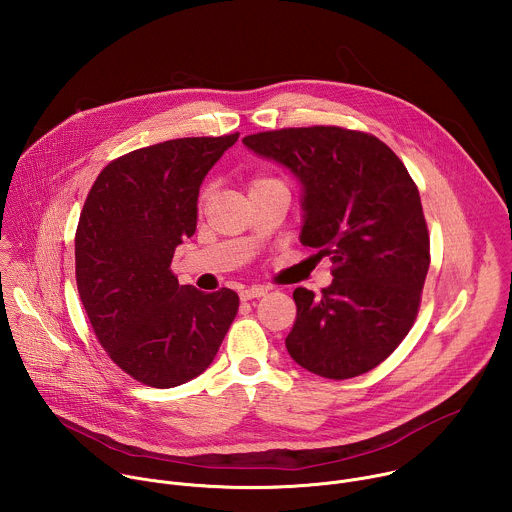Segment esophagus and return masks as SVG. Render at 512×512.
<instances>
[{
	"instance_id": "1",
	"label": "esophagus",
	"mask_w": 512,
	"mask_h": 512,
	"mask_svg": "<svg viewBox=\"0 0 512 512\" xmlns=\"http://www.w3.org/2000/svg\"><path fill=\"white\" fill-rule=\"evenodd\" d=\"M267 294V287H263V285H251V287H245V289H241V300L243 302H249V300H255V298H261V296H265Z\"/></svg>"
}]
</instances>
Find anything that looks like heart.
I'll return each instance as SVG.
<instances>
[{
  "instance_id": "heart-1",
  "label": "heart",
  "mask_w": 512,
  "mask_h": 512,
  "mask_svg": "<svg viewBox=\"0 0 512 512\" xmlns=\"http://www.w3.org/2000/svg\"><path fill=\"white\" fill-rule=\"evenodd\" d=\"M265 182H273V180H269V178H265V176H259V178H255V180L251 182V188H253V186H259V184H265Z\"/></svg>"
}]
</instances>
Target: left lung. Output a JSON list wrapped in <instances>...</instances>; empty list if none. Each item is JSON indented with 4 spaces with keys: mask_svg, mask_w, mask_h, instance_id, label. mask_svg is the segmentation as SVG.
<instances>
[{
    "mask_svg": "<svg viewBox=\"0 0 512 512\" xmlns=\"http://www.w3.org/2000/svg\"><path fill=\"white\" fill-rule=\"evenodd\" d=\"M243 143L298 178L300 241L334 263L320 296L294 291L289 356L326 379L369 373L411 330L429 269L415 182L391 148L362 131L291 127L247 135Z\"/></svg>",
    "mask_w": 512,
    "mask_h": 512,
    "instance_id": "1",
    "label": "left lung"
}]
</instances>
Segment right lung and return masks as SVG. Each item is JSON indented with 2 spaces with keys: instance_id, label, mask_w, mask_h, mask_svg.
I'll return each mask as SVG.
<instances>
[{
  "instance_id": "add662e5",
  "label": "right lung",
  "mask_w": 512,
  "mask_h": 512,
  "mask_svg": "<svg viewBox=\"0 0 512 512\" xmlns=\"http://www.w3.org/2000/svg\"><path fill=\"white\" fill-rule=\"evenodd\" d=\"M237 139L182 137L129 152L105 166L85 200L79 296L111 360L143 385L170 389L202 375L237 316L233 289L202 294L170 269L196 231L204 176Z\"/></svg>"
}]
</instances>
